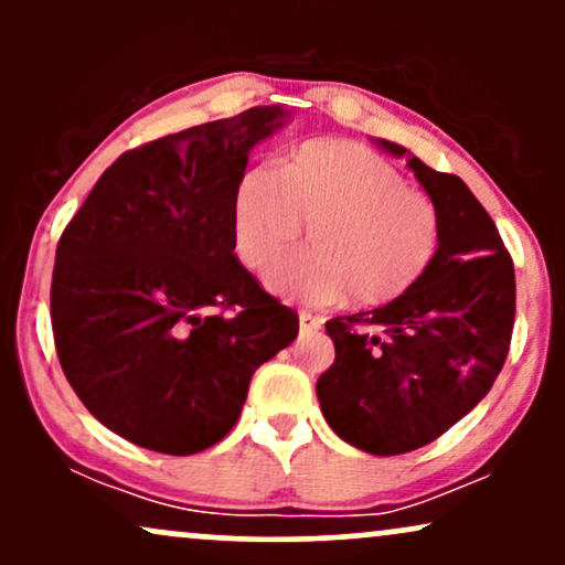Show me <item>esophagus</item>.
Here are the masks:
<instances>
[{"label":"esophagus","instance_id":"obj_1","mask_svg":"<svg viewBox=\"0 0 565 565\" xmlns=\"http://www.w3.org/2000/svg\"><path fill=\"white\" fill-rule=\"evenodd\" d=\"M321 323H323V319H319V316L308 313V310H300V334H313V332H319Z\"/></svg>","mask_w":565,"mask_h":565}]
</instances>
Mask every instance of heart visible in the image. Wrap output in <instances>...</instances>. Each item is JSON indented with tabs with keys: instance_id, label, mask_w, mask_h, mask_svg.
Instances as JSON below:
<instances>
[{
	"instance_id": "heart-1",
	"label": "heart",
	"mask_w": 565,
	"mask_h": 565,
	"mask_svg": "<svg viewBox=\"0 0 565 565\" xmlns=\"http://www.w3.org/2000/svg\"><path fill=\"white\" fill-rule=\"evenodd\" d=\"M302 225L310 249L268 274L276 295L302 305L401 300L433 268L444 236L436 201L348 140L305 142L276 170L252 167L233 188L231 236L246 268H268Z\"/></svg>"
}]
</instances>
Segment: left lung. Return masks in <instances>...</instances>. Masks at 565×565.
<instances>
[{
  "instance_id": "1",
  "label": "left lung",
  "mask_w": 565,
  "mask_h": 565,
  "mask_svg": "<svg viewBox=\"0 0 565 565\" xmlns=\"http://www.w3.org/2000/svg\"><path fill=\"white\" fill-rule=\"evenodd\" d=\"M408 167L444 223L436 263L401 300L327 321L334 364L316 382L329 427L377 457L427 446L476 408L502 372L515 323V268L494 220L457 174L417 157Z\"/></svg>"
}]
</instances>
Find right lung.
I'll use <instances>...</instances> for the list:
<instances>
[{"instance_id":"add662e5","label":"right lung","mask_w":565,"mask_h":565,"mask_svg":"<svg viewBox=\"0 0 565 565\" xmlns=\"http://www.w3.org/2000/svg\"><path fill=\"white\" fill-rule=\"evenodd\" d=\"M281 106L129 148L55 252L50 319L89 414L142 449L196 454L231 433L257 366L300 319L233 255L231 199Z\"/></svg>"}]
</instances>
